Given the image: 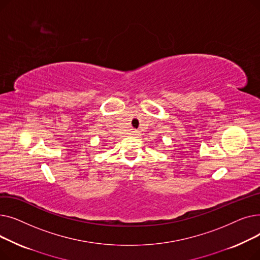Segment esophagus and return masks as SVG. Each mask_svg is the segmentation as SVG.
I'll return each mask as SVG.
<instances>
[{"instance_id":"1","label":"esophagus","mask_w":260,"mask_h":260,"mask_svg":"<svg viewBox=\"0 0 260 260\" xmlns=\"http://www.w3.org/2000/svg\"><path fill=\"white\" fill-rule=\"evenodd\" d=\"M132 133H133L134 136H136V137H138V136H140V132H138V131H133Z\"/></svg>"}]
</instances>
